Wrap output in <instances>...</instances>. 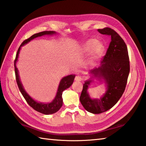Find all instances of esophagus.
<instances>
[{
  "mask_svg": "<svg viewBox=\"0 0 146 146\" xmlns=\"http://www.w3.org/2000/svg\"><path fill=\"white\" fill-rule=\"evenodd\" d=\"M82 80V77L79 76H76L75 77V81H81Z\"/></svg>",
  "mask_w": 146,
  "mask_h": 146,
  "instance_id": "esophagus-1",
  "label": "esophagus"
}]
</instances>
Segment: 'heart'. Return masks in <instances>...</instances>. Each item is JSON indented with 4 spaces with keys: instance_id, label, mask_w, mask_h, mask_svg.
<instances>
[{
    "instance_id": "b5f03b06",
    "label": "heart",
    "mask_w": 146,
    "mask_h": 146,
    "mask_svg": "<svg viewBox=\"0 0 146 146\" xmlns=\"http://www.w3.org/2000/svg\"><path fill=\"white\" fill-rule=\"evenodd\" d=\"M104 50H105V47L103 43L98 42L96 39L91 38L84 44V45L80 50L79 53L81 55H83L87 54L90 52L88 64L90 66H94L103 55Z\"/></svg>"
}]
</instances>
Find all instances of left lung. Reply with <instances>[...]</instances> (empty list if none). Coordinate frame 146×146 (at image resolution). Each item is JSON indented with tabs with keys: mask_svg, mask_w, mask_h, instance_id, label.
<instances>
[{
	"mask_svg": "<svg viewBox=\"0 0 146 146\" xmlns=\"http://www.w3.org/2000/svg\"><path fill=\"white\" fill-rule=\"evenodd\" d=\"M101 34L111 37V42L101 66L90 71L91 79L85 81L80 96L83 107L88 111L99 114L111 108L122 96L130 72L129 53L125 43L117 32L110 28L98 29ZM92 78H103L107 86L106 93L100 99H92L87 92Z\"/></svg>",
	"mask_w": 146,
	"mask_h": 146,
	"instance_id": "1",
	"label": "left lung"
}]
</instances>
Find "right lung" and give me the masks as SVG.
I'll return each mask as SVG.
<instances>
[{
	"label": "right lung",
	"mask_w": 146,
	"mask_h": 146,
	"mask_svg": "<svg viewBox=\"0 0 146 146\" xmlns=\"http://www.w3.org/2000/svg\"><path fill=\"white\" fill-rule=\"evenodd\" d=\"M54 34H56L55 31H42V32L38 33H36L33 35H32L30 38H28L27 40H25L21 43V44L19 48H18V50H17V52L16 58H15V60H14V69H15V74H16V79L17 86H18V88L19 89V91H21V93L23 97L25 98L26 102L28 103V105L29 106L32 107V108L34 110H35L36 111L41 113L44 114V115H50V114L55 113L58 111L60 109V108L62 106V104H63V100H62V92H63L65 90H66V89H67L68 88H69L70 86L72 84L74 78H75V75L72 74V75L65 76L61 79L60 84H59V86H58L57 92H56L55 98L52 102L47 103H40V102H36L35 100H34L32 98H31L30 96L26 93V91L25 90V89L23 88L21 82L20 81L19 76L18 74V70H17L16 67V62L17 61V58H18L21 47L22 46L27 44L28 42H29L31 40H33L35 38L41 36H43V35H52Z\"/></svg>",
	"instance_id": "right-lung-1"
}]
</instances>
